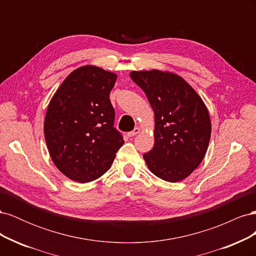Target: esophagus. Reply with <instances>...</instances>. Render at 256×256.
Instances as JSON below:
<instances>
[{"label": "esophagus", "instance_id": "34e87169", "mask_svg": "<svg viewBox=\"0 0 256 256\" xmlns=\"http://www.w3.org/2000/svg\"><path fill=\"white\" fill-rule=\"evenodd\" d=\"M138 132H140V128H138V127H136L132 131H130V132L128 134V136H136Z\"/></svg>", "mask_w": 256, "mask_h": 256}]
</instances>
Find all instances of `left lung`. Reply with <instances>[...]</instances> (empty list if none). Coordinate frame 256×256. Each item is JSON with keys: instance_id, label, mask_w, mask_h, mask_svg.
<instances>
[{"instance_id": "1", "label": "left lung", "mask_w": 256, "mask_h": 256, "mask_svg": "<svg viewBox=\"0 0 256 256\" xmlns=\"http://www.w3.org/2000/svg\"><path fill=\"white\" fill-rule=\"evenodd\" d=\"M154 113V144L143 154L147 166L161 180L176 182L202 162L212 134L208 110L182 76L152 70L132 72Z\"/></svg>"}]
</instances>
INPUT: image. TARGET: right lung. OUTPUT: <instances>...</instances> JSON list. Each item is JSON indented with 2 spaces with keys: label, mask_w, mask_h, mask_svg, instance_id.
Returning a JSON list of instances; mask_svg holds the SVG:
<instances>
[{
  "label": "right lung",
  "mask_w": 256,
  "mask_h": 256,
  "mask_svg": "<svg viewBox=\"0 0 256 256\" xmlns=\"http://www.w3.org/2000/svg\"><path fill=\"white\" fill-rule=\"evenodd\" d=\"M115 74L85 65L56 90L44 118V138L54 164L70 180L88 182L111 168L124 144L114 128L110 92Z\"/></svg>",
  "instance_id": "right-lung-1"
}]
</instances>
